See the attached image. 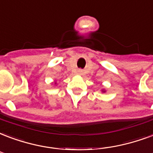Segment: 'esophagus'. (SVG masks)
<instances>
[{
    "label": "esophagus",
    "mask_w": 153,
    "mask_h": 153,
    "mask_svg": "<svg viewBox=\"0 0 153 153\" xmlns=\"http://www.w3.org/2000/svg\"><path fill=\"white\" fill-rule=\"evenodd\" d=\"M82 74H83V71L82 70H78L77 71V74L78 75H82Z\"/></svg>",
    "instance_id": "obj_1"
}]
</instances>
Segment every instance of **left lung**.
Instances as JSON below:
<instances>
[{
	"instance_id": "1",
	"label": "left lung",
	"mask_w": 153,
	"mask_h": 153,
	"mask_svg": "<svg viewBox=\"0 0 153 153\" xmlns=\"http://www.w3.org/2000/svg\"><path fill=\"white\" fill-rule=\"evenodd\" d=\"M106 91H106V90H105V89H102V93H104V92H106Z\"/></svg>"
}]
</instances>
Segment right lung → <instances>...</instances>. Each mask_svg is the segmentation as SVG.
Listing matches in <instances>:
<instances>
[{
	"mask_svg": "<svg viewBox=\"0 0 153 153\" xmlns=\"http://www.w3.org/2000/svg\"><path fill=\"white\" fill-rule=\"evenodd\" d=\"M54 84H57V83H56V82H55V83H54Z\"/></svg>",
	"mask_w": 153,
	"mask_h": 153,
	"instance_id": "right-lung-1",
	"label": "right lung"
}]
</instances>
